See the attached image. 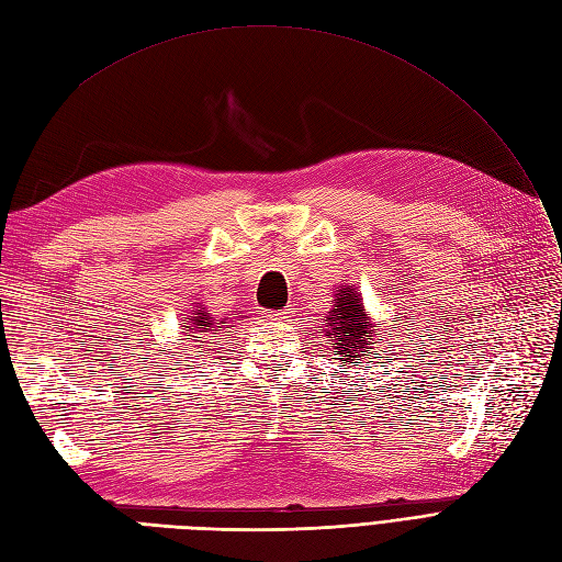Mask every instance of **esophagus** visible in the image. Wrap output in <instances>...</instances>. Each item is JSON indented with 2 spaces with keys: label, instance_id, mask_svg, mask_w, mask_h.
Here are the masks:
<instances>
[{
  "label": "esophagus",
  "instance_id": "1",
  "mask_svg": "<svg viewBox=\"0 0 562 562\" xmlns=\"http://www.w3.org/2000/svg\"><path fill=\"white\" fill-rule=\"evenodd\" d=\"M267 316L272 321H293L295 318V308L293 306H283L277 308V312H267Z\"/></svg>",
  "mask_w": 562,
  "mask_h": 562
}]
</instances>
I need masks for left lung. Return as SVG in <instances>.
Listing matches in <instances>:
<instances>
[{
	"instance_id": "1",
	"label": "left lung",
	"mask_w": 562,
	"mask_h": 562,
	"mask_svg": "<svg viewBox=\"0 0 562 562\" xmlns=\"http://www.w3.org/2000/svg\"><path fill=\"white\" fill-rule=\"evenodd\" d=\"M323 323V333L327 341H333L339 367H351L353 362L364 360L367 356H370V362H374L372 358L379 356L383 344V339L376 337L381 335V323H376L370 316V312H367L362 304V295L358 293L356 285L346 283L335 290L333 308L325 314Z\"/></svg>"
}]
</instances>
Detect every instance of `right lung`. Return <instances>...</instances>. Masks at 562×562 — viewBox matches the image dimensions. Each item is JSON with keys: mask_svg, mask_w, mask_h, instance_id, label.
<instances>
[{"mask_svg": "<svg viewBox=\"0 0 562 562\" xmlns=\"http://www.w3.org/2000/svg\"><path fill=\"white\" fill-rule=\"evenodd\" d=\"M235 318H239V316H235ZM225 323L229 325L232 321H227V316L214 318L206 312L204 304L195 302L190 306V314H186V321L181 323V330H183V337H188L190 341H200V348H202L204 346L202 339H209L211 335H221ZM229 327H235V325H229Z\"/></svg>", "mask_w": 562, "mask_h": 562, "instance_id": "obj_1", "label": "right lung"}]
</instances>
